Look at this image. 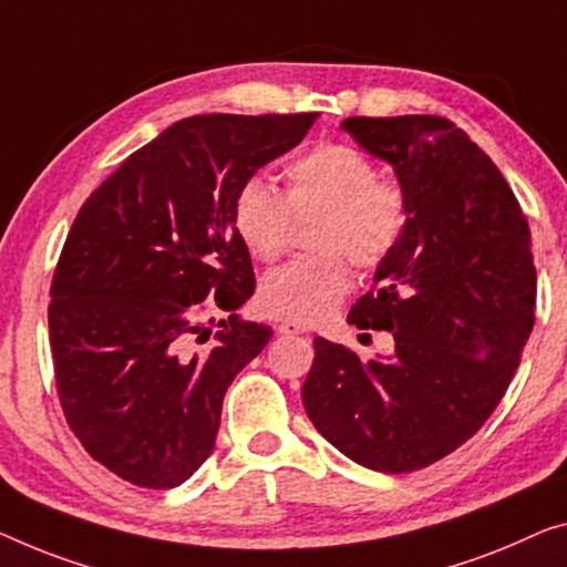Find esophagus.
I'll return each mask as SVG.
<instances>
[{
  "mask_svg": "<svg viewBox=\"0 0 567 567\" xmlns=\"http://www.w3.org/2000/svg\"><path fill=\"white\" fill-rule=\"evenodd\" d=\"M277 331L282 336H300V333H308V328L298 323V320H282V323L277 326Z\"/></svg>",
  "mask_w": 567,
  "mask_h": 567,
  "instance_id": "1",
  "label": "esophagus"
}]
</instances>
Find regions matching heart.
<instances>
[{"instance_id": "obj_1", "label": "heart", "mask_w": 567, "mask_h": 567, "mask_svg": "<svg viewBox=\"0 0 567 567\" xmlns=\"http://www.w3.org/2000/svg\"><path fill=\"white\" fill-rule=\"evenodd\" d=\"M285 177V196L259 177L241 185L231 208L234 229L251 257L275 261L290 247L295 221L320 218L312 249L323 255L275 269L257 292L259 310L269 318L320 323L351 290L350 258L361 269H374L400 247L410 196L400 181L379 177L364 150L346 142L308 150L287 165Z\"/></svg>"}]
</instances>
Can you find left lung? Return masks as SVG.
I'll list each match as a JSON object with an SVG mask.
<instances>
[{
	"mask_svg": "<svg viewBox=\"0 0 567 567\" xmlns=\"http://www.w3.org/2000/svg\"><path fill=\"white\" fill-rule=\"evenodd\" d=\"M343 130L392 163L410 224L349 312L390 331L392 359L316 338L308 417L359 466L410 473L478 433L535 326L537 272L519 200L499 167L445 116H349Z\"/></svg>",
	"mask_w": 567,
	"mask_h": 567,
	"instance_id": "obj_1",
	"label": "left lung"
}]
</instances>
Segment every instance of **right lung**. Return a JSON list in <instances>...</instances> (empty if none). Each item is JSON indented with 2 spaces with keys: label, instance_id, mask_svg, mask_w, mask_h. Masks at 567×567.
I'll list each match as a JSON object with an SVG mask.
<instances>
[{
  "label": "right lung",
  "instance_id": "obj_1",
  "mask_svg": "<svg viewBox=\"0 0 567 567\" xmlns=\"http://www.w3.org/2000/svg\"><path fill=\"white\" fill-rule=\"evenodd\" d=\"M316 120L188 116L132 152L75 216L50 285L55 390L86 453L130 484L173 488L198 471L226 390L272 338L234 312L255 269L231 208Z\"/></svg>",
  "mask_w": 567,
  "mask_h": 567
}]
</instances>
